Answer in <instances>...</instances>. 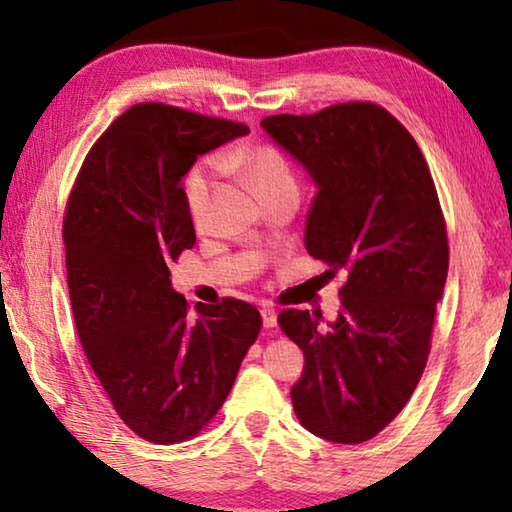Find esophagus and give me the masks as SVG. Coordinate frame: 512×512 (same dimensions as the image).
<instances>
[{
  "instance_id": "esophagus-1",
  "label": "esophagus",
  "mask_w": 512,
  "mask_h": 512,
  "mask_svg": "<svg viewBox=\"0 0 512 512\" xmlns=\"http://www.w3.org/2000/svg\"><path fill=\"white\" fill-rule=\"evenodd\" d=\"M262 318H264V327H275L277 325V311L273 307H264Z\"/></svg>"
}]
</instances>
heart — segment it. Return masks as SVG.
I'll list each match as a JSON object with an SVG mask.
<instances>
[{"mask_svg": "<svg viewBox=\"0 0 512 512\" xmlns=\"http://www.w3.org/2000/svg\"><path fill=\"white\" fill-rule=\"evenodd\" d=\"M228 164H239L253 180L257 192L266 194L277 187H298L296 173L287 155L271 144H259L246 153H232L225 158ZM212 187V164H198L185 180V201L192 219L198 223L203 219L207 196Z\"/></svg>", "mask_w": 512, "mask_h": 512, "instance_id": "obj_1", "label": "heart"}]
</instances>
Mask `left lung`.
Listing matches in <instances>:
<instances>
[{"label": "left lung", "mask_w": 512, "mask_h": 512, "mask_svg": "<svg viewBox=\"0 0 512 512\" xmlns=\"http://www.w3.org/2000/svg\"><path fill=\"white\" fill-rule=\"evenodd\" d=\"M264 131L318 185L305 225L311 257L341 273V314L284 309L282 332L305 354L291 388L300 424L332 443L375 438L409 402L427 366L449 246L418 142L386 108L336 103L273 115Z\"/></svg>", "instance_id": "obj_1"}]
</instances>
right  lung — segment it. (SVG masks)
Wrapping results in <instances>:
<instances>
[{
    "label": "right lung",
    "mask_w": 512,
    "mask_h": 512,
    "mask_svg": "<svg viewBox=\"0 0 512 512\" xmlns=\"http://www.w3.org/2000/svg\"><path fill=\"white\" fill-rule=\"evenodd\" d=\"M239 121L137 103L108 126L76 176L63 221L67 287L90 368L119 418L155 445L194 438L221 409L262 316L171 289L196 244L183 176L198 155L246 135Z\"/></svg>",
    "instance_id": "add662e5"
}]
</instances>
